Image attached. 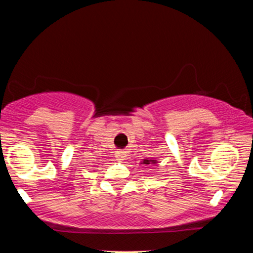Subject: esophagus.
<instances>
[{"mask_svg": "<svg viewBox=\"0 0 253 253\" xmlns=\"http://www.w3.org/2000/svg\"><path fill=\"white\" fill-rule=\"evenodd\" d=\"M116 157H117V161H124L126 158V152L118 151L116 153Z\"/></svg>", "mask_w": 253, "mask_h": 253, "instance_id": "1", "label": "esophagus"}]
</instances>
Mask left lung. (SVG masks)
Segmentation results:
<instances>
[{
  "mask_svg": "<svg viewBox=\"0 0 253 253\" xmlns=\"http://www.w3.org/2000/svg\"><path fill=\"white\" fill-rule=\"evenodd\" d=\"M155 162L156 161H152V160H143V164H151V163H152V164H155Z\"/></svg>",
  "mask_w": 253,
  "mask_h": 253,
  "instance_id": "left-lung-1",
  "label": "left lung"
}]
</instances>
